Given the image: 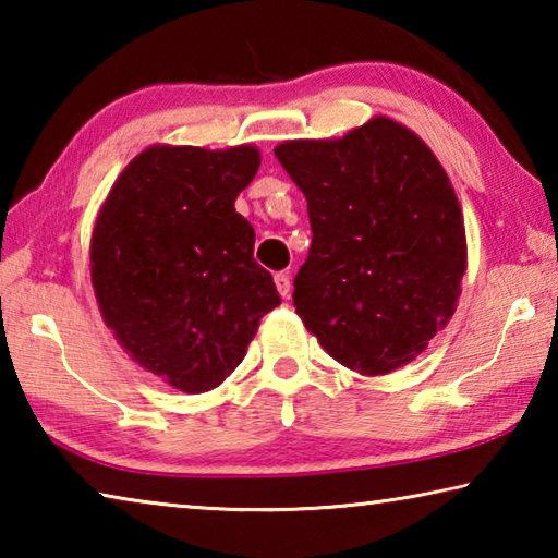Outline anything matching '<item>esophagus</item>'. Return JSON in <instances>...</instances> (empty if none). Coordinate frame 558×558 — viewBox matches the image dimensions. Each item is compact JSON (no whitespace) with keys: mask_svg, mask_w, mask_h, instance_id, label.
<instances>
[{"mask_svg":"<svg viewBox=\"0 0 558 558\" xmlns=\"http://www.w3.org/2000/svg\"><path fill=\"white\" fill-rule=\"evenodd\" d=\"M276 288H278V292H280L282 298H288V295H290L292 282H290V276H288V272H278V276H276Z\"/></svg>","mask_w":558,"mask_h":558,"instance_id":"1","label":"esophagus"}]
</instances>
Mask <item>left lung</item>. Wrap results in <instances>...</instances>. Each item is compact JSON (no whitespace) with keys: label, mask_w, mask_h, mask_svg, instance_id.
Listing matches in <instances>:
<instances>
[{"label":"left lung","mask_w":558,"mask_h":558,"mask_svg":"<svg viewBox=\"0 0 558 558\" xmlns=\"http://www.w3.org/2000/svg\"><path fill=\"white\" fill-rule=\"evenodd\" d=\"M276 157L305 194L307 260L292 305L329 356L366 376L413 362L456 313L465 226L430 149L389 118Z\"/></svg>","instance_id":"1"}]
</instances>
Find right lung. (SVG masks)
<instances>
[{
    "label": "right lung",
    "instance_id": "add662e5",
    "mask_svg": "<svg viewBox=\"0 0 558 558\" xmlns=\"http://www.w3.org/2000/svg\"><path fill=\"white\" fill-rule=\"evenodd\" d=\"M258 167L248 145L149 147L118 177L93 229L102 319L179 391L216 389L280 305L272 276L253 260L256 231L233 206Z\"/></svg>",
    "mask_w": 558,
    "mask_h": 558
}]
</instances>
